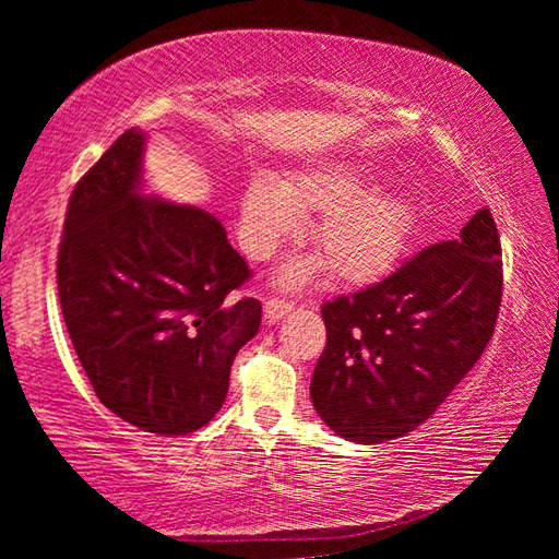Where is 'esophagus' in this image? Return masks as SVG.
I'll use <instances>...</instances> for the list:
<instances>
[{"label": "esophagus", "instance_id": "34e87169", "mask_svg": "<svg viewBox=\"0 0 559 559\" xmlns=\"http://www.w3.org/2000/svg\"><path fill=\"white\" fill-rule=\"evenodd\" d=\"M293 310V302L288 300H278V298H271L263 302V316H266L269 323H276L283 316H288Z\"/></svg>", "mask_w": 559, "mask_h": 559}]
</instances>
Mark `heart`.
Instances as JSON below:
<instances>
[{
  "label": "heart",
  "mask_w": 559,
  "mask_h": 559,
  "mask_svg": "<svg viewBox=\"0 0 559 559\" xmlns=\"http://www.w3.org/2000/svg\"><path fill=\"white\" fill-rule=\"evenodd\" d=\"M377 173L353 159H325L281 182L259 173L241 197V243L249 257L269 259L302 229V214H323L316 229L318 249L337 281L367 286L392 273L416 231V206L400 192L374 189ZM323 269L320 259L293 261L281 283L298 286Z\"/></svg>",
  "instance_id": "heart-1"
}]
</instances>
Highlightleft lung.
<instances>
[{"label":"left lung","mask_w":559,"mask_h":559,"mask_svg":"<svg viewBox=\"0 0 559 559\" xmlns=\"http://www.w3.org/2000/svg\"><path fill=\"white\" fill-rule=\"evenodd\" d=\"M503 271L493 216L416 253L374 286L323 306L328 345L310 400L337 437L382 443L439 409L493 337Z\"/></svg>","instance_id":"left-lung-1"}]
</instances>
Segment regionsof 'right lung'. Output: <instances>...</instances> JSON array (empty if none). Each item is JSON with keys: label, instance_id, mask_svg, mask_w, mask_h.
I'll return each instance as SVG.
<instances>
[{"label": "right lung", "instance_id": "obj_1", "mask_svg": "<svg viewBox=\"0 0 559 559\" xmlns=\"http://www.w3.org/2000/svg\"><path fill=\"white\" fill-rule=\"evenodd\" d=\"M147 132L130 128L75 185L59 249V300L98 400L132 427L179 437L222 409L261 302L224 224L145 192Z\"/></svg>", "mask_w": 559, "mask_h": 559}]
</instances>
